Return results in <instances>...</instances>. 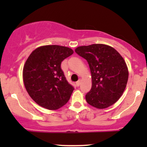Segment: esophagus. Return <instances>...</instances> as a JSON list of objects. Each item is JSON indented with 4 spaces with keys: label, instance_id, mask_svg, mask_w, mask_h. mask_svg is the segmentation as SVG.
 <instances>
[{
    "label": "esophagus",
    "instance_id": "34e87169",
    "mask_svg": "<svg viewBox=\"0 0 147 147\" xmlns=\"http://www.w3.org/2000/svg\"><path fill=\"white\" fill-rule=\"evenodd\" d=\"M80 84H81V81H80V80L77 81V82H76V86H79V85H80Z\"/></svg>",
    "mask_w": 147,
    "mask_h": 147
}]
</instances>
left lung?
Returning a JSON list of instances; mask_svg holds the SVG:
<instances>
[{
  "label": "left lung",
  "instance_id": "obj_1",
  "mask_svg": "<svg viewBox=\"0 0 147 147\" xmlns=\"http://www.w3.org/2000/svg\"><path fill=\"white\" fill-rule=\"evenodd\" d=\"M75 52L87 61L90 69L92 88L86 95L88 104L99 109L115 104L125 90L129 78L122 57L104 44L80 46Z\"/></svg>",
  "mask_w": 147,
  "mask_h": 147
}]
</instances>
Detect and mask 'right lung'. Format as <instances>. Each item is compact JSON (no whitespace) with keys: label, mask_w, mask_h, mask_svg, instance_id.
Returning a JSON list of instances; mask_svg holds the SVG:
<instances>
[{"label":"right lung","mask_w":147,"mask_h":147,"mask_svg":"<svg viewBox=\"0 0 147 147\" xmlns=\"http://www.w3.org/2000/svg\"><path fill=\"white\" fill-rule=\"evenodd\" d=\"M73 50L60 45H44L30 54L23 70V82L31 98L42 107L57 110L70 99L74 87L68 83L61 63Z\"/></svg>","instance_id":"obj_1"}]
</instances>
